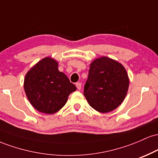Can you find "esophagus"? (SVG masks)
I'll list each match as a JSON object with an SVG mask.
<instances>
[{
  "label": "esophagus",
  "instance_id": "34e87169",
  "mask_svg": "<svg viewBox=\"0 0 158 158\" xmlns=\"http://www.w3.org/2000/svg\"><path fill=\"white\" fill-rule=\"evenodd\" d=\"M76 86H77L78 90H80L81 88V84L80 82H77V83H76Z\"/></svg>",
  "mask_w": 158,
  "mask_h": 158
}]
</instances>
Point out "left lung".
Returning <instances> with one entry per match:
<instances>
[{
    "label": "left lung",
    "instance_id": "obj_1",
    "mask_svg": "<svg viewBox=\"0 0 158 158\" xmlns=\"http://www.w3.org/2000/svg\"><path fill=\"white\" fill-rule=\"evenodd\" d=\"M129 86L128 74L118 61L102 56L90 64L84 95L94 109L108 113L124 100Z\"/></svg>",
    "mask_w": 158,
    "mask_h": 158
}]
</instances>
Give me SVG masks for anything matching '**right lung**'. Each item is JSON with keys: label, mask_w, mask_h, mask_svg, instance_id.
I'll use <instances>...</instances> for the list:
<instances>
[{"label": "right lung", "mask_w": 158, "mask_h": 158, "mask_svg": "<svg viewBox=\"0 0 158 158\" xmlns=\"http://www.w3.org/2000/svg\"><path fill=\"white\" fill-rule=\"evenodd\" d=\"M58 62L46 57L27 72L23 87L27 99L36 110L52 114L64 106L77 88L58 69Z\"/></svg>", "instance_id": "add662e5"}]
</instances>
